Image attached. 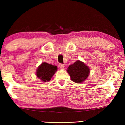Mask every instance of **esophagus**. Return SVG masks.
I'll return each mask as SVG.
<instances>
[{"instance_id": "34e87169", "label": "esophagus", "mask_w": 125, "mask_h": 125, "mask_svg": "<svg viewBox=\"0 0 125 125\" xmlns=\"http://www.w3.org/2000/svg\"><path fill=\"white\" fill-rule=\"evenodd\" d=\"M59 67H60V68L61 69H63L64 67V65L63 64H59Z\"/></svg>"}]
</instances>
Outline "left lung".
<instances>
[{
  "label": "left lung",
  "mask_w": 125,
  "mask_h": 125,
  "mask_svg": "<svg viewBox=\"0 0 125 125\" xmlns=\"http://www.w3.org/2000/svg\"><path fill=\"white\" fill-rule=\"evenodd\" d=\"M67 72L70 75L72 81L75 83H82L90 74V68L83 62L77 60L68 67Z\"/></svg>",
  "instance_id": "obj_1"
}]
</instances>
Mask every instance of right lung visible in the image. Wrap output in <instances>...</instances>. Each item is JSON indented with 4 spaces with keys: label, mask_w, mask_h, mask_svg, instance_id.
Returning <instances> with one entry per match:
<instances>
[{
    "label": "right lung",
    "mask_w": 125,
    "mask_h": 125,
    "mask_svg": "<svg viewBox=\"0 0 125 125\" xmlns=\"http://www.w3.org/2000/svg\"><path fill=\"white\" fill-rule=\"evenodd\" d=\"M57 71V67L56 65L42 62L38 67L36 72V75L42 82H47L50 81Z\"/></svg>",
    "instance_id": "add662e5"
}]
</instances>
